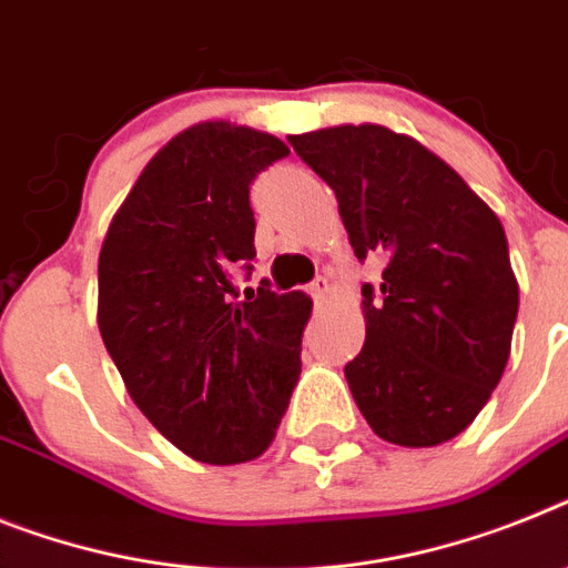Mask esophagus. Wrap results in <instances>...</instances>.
Here are the masks:
<instances>
[{
    "instance_id": "34e87169",
    "label": "esophagus",
    "mask_w": 568,
    "mask_h": 568,
    "mask_svg": "<svg viewBox=\"0 0 568 568\" xmlns=\"http://www.w3.org/2000/svg\"><path fill=\"white\" fill-rule=\"evenodd\" d=\"M326 292H328V276H314L312 280V285H308V294H312L314 300H323L326 297Z\"/></svg>"
}]
</instances>
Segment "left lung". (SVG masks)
<instances>
[{"mask_svg": "<svg viewBox=\"0 0 568 568\" xmlns=\"http://www.w3.org/2000/svg\"><path fill=\"white\" fill-rule=\"evenodd\" d=\"M288 144L335 190L357 260H384L381 285H364V349L343 369L357 409L393 445L459 436L497 389L517 323L499 219L456 170L387 126Z\"/></svg>", "mask_w": 568, "mask_h": 568, "instance_id": "1", "label": "left lung"}]
</instances>
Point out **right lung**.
I'll list each match as a JSON object with an SVG mask.
<instances>
[{
  "label": "right lung",
  "instance_id": "obj_1",
  "mask_svg": "<svg viewBox=\"0 0 568 568\" xmlns=\"http://www.w3.org/2000/svg\"><path fill=\"white\" fill-rule=\"evenodd\" d=\"M285 155L268 132L190 126L146 164L100 247L106 352L152 427L207 465L265 454L297 387L312 300L268 280L231 297L233 271H254L251 184Z\"/></svg>",
  "mask_w": 568,
  "mask_h": 568
}]
</instances>
